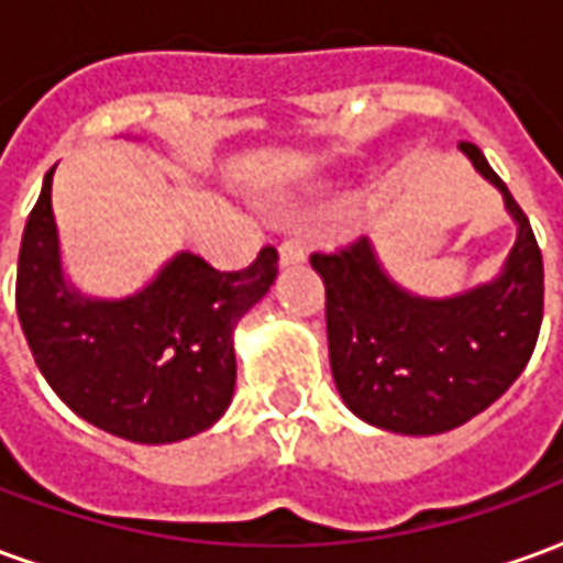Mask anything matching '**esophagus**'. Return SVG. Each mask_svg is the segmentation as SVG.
Listing matches in <instances>:
<instances>
[{"label": "esophagus", "mask_w": 563, "mask_h": 563, "mask_svg": "<svg viewBox=\"0 0 563 563\" xmlns=\"http://www.w3.org/2000/svg\"><path fill=\"white\" fill-rule=\"evenodd\" d=\"M305 262V246H301V241H283L280 244V265L283 268H289V265H301Z\"/></svg>", "instance_id": "obj_1"}]
</instances>
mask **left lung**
<instances>
[{
	"label": "left lung",
	"mask_w": 563,
	"mask_h": 563,
	"mask_svg": "<svg viewBox=\"0 0 563 563\" xmlns=\"http://www.w3.org/2000/svg\"><path fill=\"white\" fill-rule=\"evenodd\" d=\"M459 150L504 196L516 244L497 277L446 298L404 289L374 241L313 253L325 286L331 377L362 422L428 437L471 422L528 365L543 322V256L507 184L476 144Z\"/></svg>",
	"instance_id": "left-lung-1"
}]
</instances>
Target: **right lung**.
<instances>
[{"instance_id": "1", "label": "right lung", "mask_w": 563, "mask_h": 563, "mask_svg": "<svg viewBox=\"0 0 563 563\" xmlns=\"http://www.w3.org/2000/svg\"><path fill=\"white\" fill-rule=\"evenodd\" d=\"M32 208L18 258V317L32 358L80 419L132 443L208 431L234 395V329L277 277L265 246L244 271L174 253L126 298H96L66 277L51 186Z\"/></svg>"}]
</instances>
